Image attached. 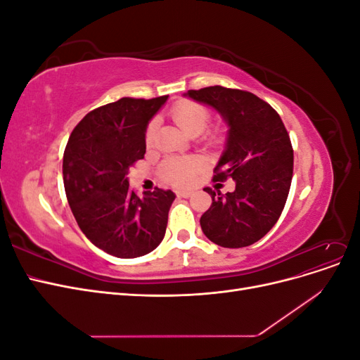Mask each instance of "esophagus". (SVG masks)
<instances>
[{"instance_id":"1","label":"esophagus","mask_w":360,"mask_h":360,"mask_svg":"<svg viewBox=\"0 0 360 360\" xmlns=\"http://www.w3.org/2000/svg\"><path fill=\"white\" fill-rule=\"evenodd\" d=\"M179 197L189 198V197H192V191H179Z\"/></svg>"}]
</instances>
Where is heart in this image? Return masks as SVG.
Listing matches in <instances>:
<instances>
[{
	"instance_id": "heart-1",
	"label": "heart",
	"mask_w": 360,
	"mask_h": 360,
	"mask_svg": "<svg viewBox=\"0 0 360 360\" xmlns=\"http://www.w3.org/2000/svg\"><path fill=\"white\" fill-rule=\"evenodd\" d=\"M171 117L184 134L189 136H197L201 134L210 120V112L205 106L195 102H180L172 108ZM156 124L150 123L147 127L146 139L147 144H151L155 139ZM200 168V160L197 158H169L162 163L160 174L162 177L172 184H188L197 169Z\"/></svg>"
}]
</instances>
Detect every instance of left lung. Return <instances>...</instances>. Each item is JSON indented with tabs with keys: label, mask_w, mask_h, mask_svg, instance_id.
I'll return each instance as SVG.
<instances>
[{
	"label": "left lung",
	"mask_w": 360,
	"mask_h": 360,
	"mask_svg": "<svg viewBox=\"0 0 360 360\" xmlns=\"http://www.w3.org/2000/svg\"><path fill=\"white\" fill-rule=\"evenodd\" d=\"M212 106L228 126L214 180L233 179L222 195L205 188L212 205L200 219L202 233L222 248H245L264 237L284 210L292 179V147L279 114L255 94L205 86L184 93Z\"/></svg>",
	"instance_id": "8db88e82"
}]
</instances>
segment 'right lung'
I'll list each match as a JSON object with an SVG mask.
<instances>
[{"mask_svg": "<svg viewBox=\"0 0 360 360\" xmlns=\"http://www.w3.org/2000/svg\"><path fill=\"white\" fill-rule=\"evenodd\" d=\"M123 97L96 108L73 129L63 158L68 201L81 231L106 254L136 258L155 250L167 231L176 193L144 197L129 188V168L146 155L148 122L167 102Z\"/></svg>", "mask_w": 360, "mask_h": 360, "instance_id": "1", "label": "right lung"}]
</instances>
